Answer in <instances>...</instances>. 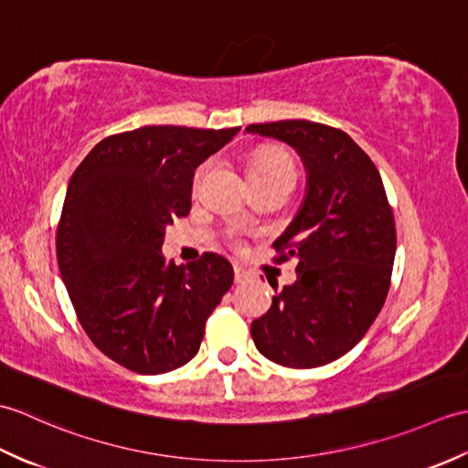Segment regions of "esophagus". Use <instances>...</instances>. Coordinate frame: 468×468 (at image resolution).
<instances>
[{
  "label": "esophagus",
  "instance_id": "obj_1",
  "mask_svg": "<svg viewBox=\"0 0 468 468\" xmlns=\"http://www.w3.org/2000/svg\"><path fill=\"white\" fill-rule=\"evenodd\" d=\"M233 271H235V283H245L250 280V271H245L241 265H235Z\"/></svg>",
  "mask_w": 468,
  "mask_h": 468
}]
</instances>
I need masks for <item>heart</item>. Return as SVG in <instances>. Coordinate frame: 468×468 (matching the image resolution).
<instances>
[{
	"label": "heart",
	"instance_id": "obj_1",
	"mask_svg": "<svg viewBox=\"0 0 468 468\" xmlns=\"http://www.w3.org/2000/svg\"><path fill=\"white\" fill-rule=\"evenodd\" d=\"M208 163H205L193 178V191L197 193L201 188L203 176L207 173ZM250 175L255 185H265V183H283V181H293L295 183V165L290 156L285 153L277 151V148H263V151H257L251 161H250Z\"/></svg>",
	"mask_w": 468,
	"mask_h": 468
}]
</instances>
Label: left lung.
Instances as JSON below:
<instances>
[{
    "instance_id": "1",
    "label": "left lung",
    "mask_w": 468,
    "mask_h": 468,
    "mask_svg": "<svg viewBox=\"0 0 468 468\" xmlns=\"http://www.w3.org/2000/svg\"><path fill=\"white\" fill-rule=\"evenodd\" d=\"M292 144L307 168L300 213L273 243L297 280L251 324L267 360L317 367L350 352L380 314L396 253L394 213L372 158L340 128L310 121L250 124Z\"/></svg>"
}]
</instances>
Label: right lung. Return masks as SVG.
Segmentation results:
<instances>
[{
  "label": "right lung",
  "mask_w": 468,
  "mask_h": 468,
  "mask_svg": "<svg viewBox=\"0 0 468 468\" xmlns=\"http://www.w3.org/2000/svg\"><path fill=\"white\" fill-rule=\"evenodd\" d=\"M241 126H143L106 136L69 178L56 255L78 322L104 356L136 374L181 367L233 285L225 257L178 267L165 229L191 211L195 168Z\"/></svg>",
  "instance_id": "add662e5"
}]
</instances>
